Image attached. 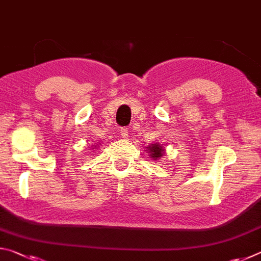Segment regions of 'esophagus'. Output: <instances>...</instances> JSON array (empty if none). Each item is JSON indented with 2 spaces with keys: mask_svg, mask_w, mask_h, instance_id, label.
I'll return each instance as SVG.
<instances>
[{
  "mask_svg": "<svg viewBox=\"0 0 261 261\" xmlns=\"http://www.w3.org/2000/svg\"><path fill=\"white\" fill-rule=\"evenodd\" d=\"M121 136L123 137V138H127V136H129V131H127L126 127H123V129H121Z\"/></svg>",
  "mask_w": 261,
  "mask_h": 261,
  "instance_id": "1",
  "label": "esophagus"
}]
</instances>
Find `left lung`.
Returning <instances> with one entry per match:
<instances>
[{"label":"left lung","mask_w":261,"mask_h":261,"mask_svg":"<svg viewBox=\"0 0 261 261\" xmlns=\"http://www.w3.org/2000/svg\"><path fill=\"white\" fill-rule=\"evenodd\" d=\"M147 153H149V158H152L154 161H159L160 159L165 155V147L160 144H151L146 147Z\"/></svg>","instance_id":"1"}]
</instances>
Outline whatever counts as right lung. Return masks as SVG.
<instances>
[{
    "label": "right lung",
    "mask_w": 261,
    "mask_h": 261,
    "mask_svg": "<svg viewBox=\"0 0 261 261\" xmlns=\"http://www.w3.org/2000/svg\"><path fill=\"white\" fill-rule=\"evenodd\" d=\"M93 146H94V149H95V148H96V146H95V145H93Z\"/></svg>",
    "instance_id": "obj_1"
}]
</instances>
